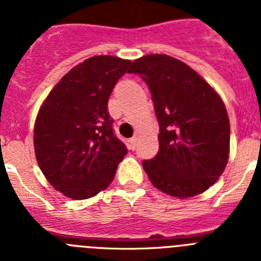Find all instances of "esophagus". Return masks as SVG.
I'll return each mask as SVG.
<instances>
[{"mask_svg":"<svg viewBox=\"0 0 261 261\" xmlns=\"http://www.w3.org/2000/svg\"><path fill=\"white\" fill-rule=\"evenodd\" d=\"M128 146H129V149H130V150H135L136 146H137V138H136V137L129 138Z\"/></svg>","mask_w":261,"mask_h":261,"instance_id":"esophagus-1","label":"esophagus"}]
</instances>
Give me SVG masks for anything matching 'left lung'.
Instances as JSON below:
<instances>
[{
    "label": "left lung",
    "instance_id": "8db88e82",
    "mask_svg": "<svg viewBox=\"0 0 261 261\" xmlns=\"http://www.w3.org/2000/svg\"><path fill=\"white\" fill-rule=\"evenodd\" d=\"M129 73L146 82L159 124V150L142 166L154 187L179 199L205 192L222 175L230 123L222 99L192 68L167 55H147Z\"/></svg>",
    "mask_w": 261,
    "mask_h": 261
}]
</instances>
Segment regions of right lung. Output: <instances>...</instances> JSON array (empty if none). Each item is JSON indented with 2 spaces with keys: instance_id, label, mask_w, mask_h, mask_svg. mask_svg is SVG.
<instances>
[{
  "instance_id": "add662e5",
  "label": "right lung",
  "mask_w": 261,
  "mask_h": 261,
  "mask_svg": "<svg viewBox=\"0 0 261 261\" xmlns=\"http://www.w3.org/2000/svg\"><path fill=\"white\" fill-rule=\"evenodd\" d=\"M129 65L120 57H90L59 81L39 110L36 161L66 197L85 200L106 190L128 151L112 129L108 98Z\"/></svg>"
}]
</instances>
